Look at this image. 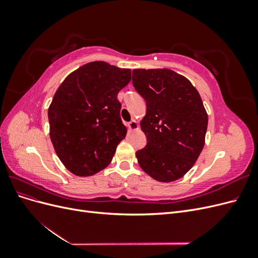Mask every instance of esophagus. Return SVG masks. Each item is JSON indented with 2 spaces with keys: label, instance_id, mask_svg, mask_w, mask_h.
<instances>
[{
  "label": "esophagus",
  "instance_id": "obj_1",
  "mask_svg": "<svg viewBox=\"0 0 258 258\" xmlns=\"http://www.w3.org/2000/svg\"><path fill=\"white\" fill-rule=\"evenodd\" d=\"M138 122L135 120V119H132L131 121H129L128 122V128L131 130V131H134V130H136V129H138Z\"/></svg>",
  "mask_w": 258,
  "mask_h": 258
}]
</instances>
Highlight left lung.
<instances>
[{
	"label": "left lung",
	"mask_w": 258,
	"mask_h": 258,
	"mask_svg": "<svg viewBox=\"0 0 258 258\" xmlns=\"http://www.w3.org/2000/svg\"><path fill=\"white\" fill-rule=\"evenodd\" d=\"M132 84L146 102L141 128L147 143L137 152L139 165L159 182L188 172L205 145L208 115L198 91L168 69H138Z\"/></svg>",
	"instance_id": "8db88e82"
}]
</instances>
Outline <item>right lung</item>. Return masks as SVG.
<instances>
[{
  "label": "right lung",
  "mask_w": 258,
  "mask_h": 258,
  "mask_svg": "<svg viewBox=\"0 0 258 258\" xmlns=\"http://www.w3.org/2000/svg\"><path fill=\"white\" fill-rule=\"evenodd\" d=\"M129 69L93 61L63 81L48 108L50 140L59 159L75 175H92L112 161L127 135L120 118V89Z\"/></svg>",
  "instance_id": "right-lung-1"
}]
</instances>
